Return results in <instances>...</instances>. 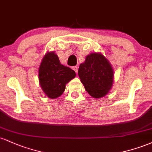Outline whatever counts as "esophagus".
<instances>
[{
	"instance_id": "obj_1",
	"label": "esophagus",
	"mask_w": 152,
	"mask_h": 152,
	"mask_svg": "<svg viewBox=\"0 0 152 152\" xmlns=\"http://www.w3.org/2000/svg\"><path fill=\"white\" fill-rule=\"evenodd\" d=\"M72 69H73V70H74L75 72L76 73V74H77V73H78V68H77V66H74V67H73Z\"/></svg>"
}]
</instances>
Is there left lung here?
Here are the masks:
<instances>
[{
  "label": "left lung",
  "instance_id": "1",
  "mask_svg": "<svg viewBox=\"0 0 152 152\" xmlns=\"http://www.w3.org/2000/svg\"><path fill=\"white\" fill-rule=\"evenodd\" d=\"M78 76L86 91L94 98H102L109 92L114 81V71L102 54L93 53L79 66Z\"/></svg>",
  "mask_w": 152,
  "mask_h": 152
}]
</instances>
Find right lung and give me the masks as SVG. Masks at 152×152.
I'll list each match as a JSON object with an SVG mask.
<instances>
[{"label": "right lung", "instance_id": "1", "mask_svg": "<svg viewBox=\"0 0 152 152\" xmlns=\"http://www.w3.org/2000/svg\"><path fill=\"white\" fill-rule=\"evenodd\" d=\"M75 76V71L61 64L58 56L53 52L45 55L38 70L40 85L50 99L60 96L65 91L66 83Z\"/></svg>", "mask_w": 152, "mask_h": 152}]
</instances>
